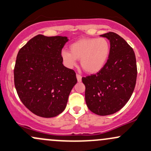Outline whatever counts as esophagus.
<instances>
[{
  "label": "esophagus",
  "instance_id": "esophagus-1",
  "mask_svg": "<svg viewBox=\"0 0 151 151\" xmlns=\"http://www.w3.org/2000/svg\"><path fill=\"white\" fill-rule=\"evenodd\" d=\"M76 78H77L78 82H81V78H82V76H81L79 75V74H77V75H76Z\"/></svg>",
  "mask_w": 151,
  "mask_h": 151
}]
</instances>
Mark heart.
<instances>
[{"label": "heart", "mask_w": 151, "mask_h": 151, "mask_svg": "<svg viewBox=\"0 0 151 151\" xmlns=\"http://www.w3.org/2000/svg\"><path fill=\"white\" fill-rule=\"evenodd\" d=\"M70 50H63L61 57L68 68L73 67L77 60L88 73H96L103 68L110 53L109 42L104 37L82 38L70 45Z\"/></svg>", "instance_id": "b5f03b06"}]
</instances>
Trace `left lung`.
Returning <instances> with one entry per match:
<instances>
[{
    "label": "left lung",
    "instance_id": "8db88e82",
    "mask_svg": "<svg viewBox=\"0 0 151 151\" xmlns=\"http://www.w3.org/2000/svg\"><path fill=\"white\" fill-rule=\"evenodd\" d=\"M110 42L106 64L97 73L82 78L86 86L88 108L100 116L120 110L132 96L137 79V65L133 49L117 34L100 35Z\"/></svg>",
    "mask_w": 151,
    "mask_h": 151
}]
</instances>
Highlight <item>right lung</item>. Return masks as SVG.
Masks as SVG:
<instances>
[{"mask_svg": "<svg viewBox=\"0 0 151 151\" xmlns=\"http://www.w3.org/2000/svg\"><path fill=\"white\" fill-rule=\"evenodd\" d=\"M66 37L38 35L18 52L14 84L19 99L37 116L50 118L62 113L77 83L73 70L63 64Z\"/></svg>", "mask_w": 151, "mask_h": 151, "instance_id": "1", "label": "right lung"}]
</instances>
